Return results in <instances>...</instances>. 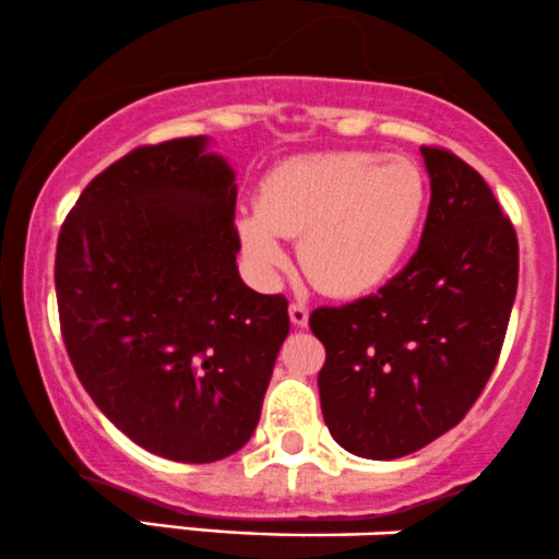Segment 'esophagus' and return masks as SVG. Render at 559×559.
I'll return each instance as SVG.
<instances>
[{
  "label": "esophagus",
  "mask_w": 559,
  "mask_h": 559,
  "mask_svg": "<svg viewBox=\"0 0 559 559\" xmlns=\"http://www.w3.org/2000/svg\"><path fill=\"white\" fill-rule=\"evenodd\" d=\"M290 321L295 326L308 324V308L304 304H290Z\"/></svg>",
  "instance_id": "1"
}]
</instances>
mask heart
<instances>
[{"mask_svg":"<svg viewBox=\"0 0 559 559\" xmlns=\"http://www.w3.org/2000/svg\"><path fill=\"white\" fill-rule=\"evenodd\" d=\"M426 212V180L405 156L330 151L282 164L264 180L259 212L238 219L248 264L274 280L287 264L280 238H300V266L324 293L379 287L411 251Z\"/></svg>","mask_w":559,"mask_h":559,"instance_id":"b5f03b06","label":"heart"}]
</instances>
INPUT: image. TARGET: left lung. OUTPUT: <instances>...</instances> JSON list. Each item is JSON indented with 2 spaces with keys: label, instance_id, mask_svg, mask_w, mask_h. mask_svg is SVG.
I'll use <instances>...</instances> for the list:
<instances>
[{
  "label": "left lung",
  "instance_id": "8db88e82",
  "mask_svg": "<svg viewBox=\"0 0 559 559\" xmlns=\"http://www.w3.org/2000/svg\"><path fill=\"white\" fill-rule=\"evenodd\" d=\"M431 180L421 246L377 295L321 306L324 421L340 448L395 461L463 421L487 386L518 290V238L484 177L421 146Z\"/></svg>",
  "mask_w": 559,
  "mask_h": 559
}]
</instances>
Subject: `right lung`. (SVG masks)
I'll return each mask as SVG.
<instances>
[{
  "mask_svg": "<svg viewBox=\"0 0 559 559\" xmlns=\"http://www.w3.org/2000/svg\"><path fill=\"white\" fill-rule=\"evenodd\" d=\"M233 167L209 138L130 151L57 240L59 324L98 411L177 463L238 452L261 416L287 300L240 280Z\"/></svg>",
  "mask_w": 559,
  "mask_h": 559,
  "instance_id": "1",
  "label": "right lung"
}]
</instances>
